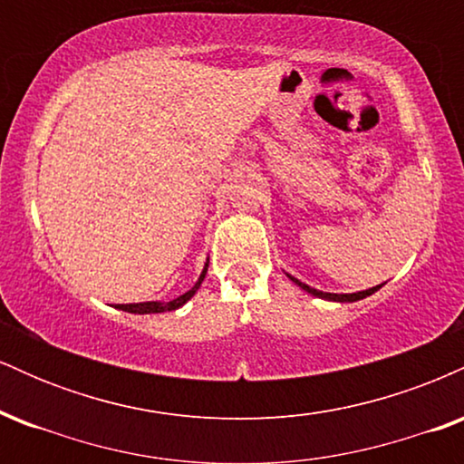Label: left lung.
<instances>
[{"label":"left lung","instance_id":"8db88e82","mask_svg":"<svg viewBox=\"0 0 464 464\" xmlns=\"http://www.w3.org/2000/svg\"><path fill=\"white\" fill-rule=\"evenodd\" d=\"M285 275H287V273H285ZM287 279H290L292 284H295V285H299L301 290H305L307 295H312V296H318V299H324V301H335V303H355V301H362V299H366V296L375 295V292L380 290L382 285H384V284H380V285H372V287H369V290H362V292H351V295H334V292H323V290H316V287H312V285L303 284V281H299V279H296V276H292V275H287Z\"/></svg>","mask_w":464,"mask_h":464}]
</instances>
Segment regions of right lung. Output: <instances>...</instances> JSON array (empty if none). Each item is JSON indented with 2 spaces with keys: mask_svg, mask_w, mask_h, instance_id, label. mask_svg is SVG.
<instances>
[{
  "mask_svg": "<svg viewBox=\"0 0 464 464\" xmlns=\"http://www.w3.org/2000/svg\"><path fill=\"white\" fill-rule=\"evenodd\" d=\"M207 268H209V257H207L205 266H202V273L198 276V281H196L194 285L189 287L185 295L177 296V299L172 301H143V303H121V305H115V310H121V312H129V314H161V312H174L179 310V307H183L185 303H188L191 296L198 292V287L202 281H205V275H207Z\"/></svg>",
  "mask_w": 464,
  "mask_h": 464,
  "instance_id": "1",
  "label": "right lung"
}]
</instances>
